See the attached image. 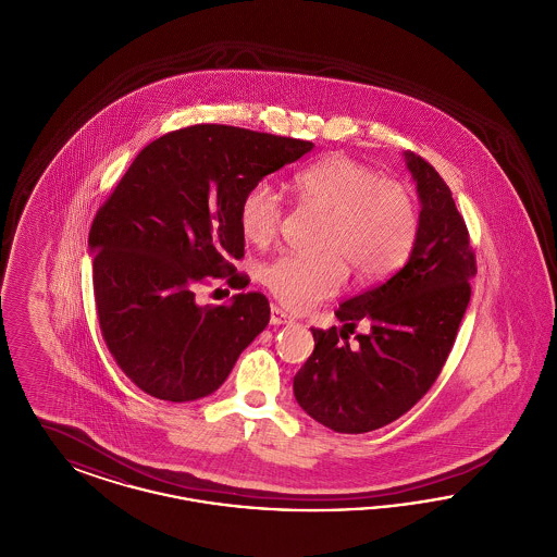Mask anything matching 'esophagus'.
I'll return each mask as SVG.
<instances>
[{
    "label": "esophagus",
    "mask_w": 557,
    "mask_h": 557,
    "mask_svg": "<svg viewBox=\"0 0 557 557\" xmlns=\"http://www.w3.org/2000/svg\"><path fill=\"white\" fill-rule=\"evenodd\" d=\"M271 325H284V323H290L292 318L288 313H284L280 307H271Z\"/></svg>",
    "instance_id": "esophagus-1"
}]
</instances>
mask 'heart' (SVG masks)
<instances>
[{
    "label": "heart",
    "instance_id": "1",
    "mask_svg": "<svg viewBox=\"0 0 557 557\" xmlns=\"http://www.w3.org/2000/svg\"><path fill=\"white\" fill-rule=\"evenodd\" d=\"M302 205L332 216L323 239L325 259L282 255L263 269V284L284 307L307 311L345 284L346 269L370 284L403 265L418 239L420 209L413 189L386 180L377 169L350 157H330L294 177ZM242 236L265 246L284 221L282 194L259 182L244 194L238 211Z\"/></svg>",
    "mask_w": 557,
    "mask_h": 557
}]
</instances>
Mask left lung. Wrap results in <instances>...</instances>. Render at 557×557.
I'll return each instance as SVG.
<instances>
[{
    "label": "left lung",
    "mask_w": 557,
    "mask_h": 557,
    "mask_svg": "<svg viewBox=\"0 0 557 557\" xmlns=\"http://www.w3.org/2000/svg\"><path fill=\"white\" fill-rule=\"evenodd\" d=\"M422 198L420 232L407 265L334 313L347 330L313 327L315 350L294 375V397L319 424L363 434L407 413L447 363L476 275V252L445 180L405 152ZM370 335L347 343L361 321Z\"/></svg>",
    "instance_id": "left-lung-1"
}]
</instances>
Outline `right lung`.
Masks as SVG:
<instances>
[{"instance_id": "1", "label": "right lung", "mask_w": 557, "mask_h": 557, "mask_svg": "<svg viewBox=\"0 0 557 557\" xmlns=\"http://www.w3.org/2000/svg\"><path fill=\"white\" fill-rule=\"evenodd\" d=\"M311 150L307 139L191 125L150 141L98 209L89 246L100 332L146 395H211L265 330V294L200 307L196 290L214 280L242 288L244 194Z\"/></svg>"}]
</instances>
